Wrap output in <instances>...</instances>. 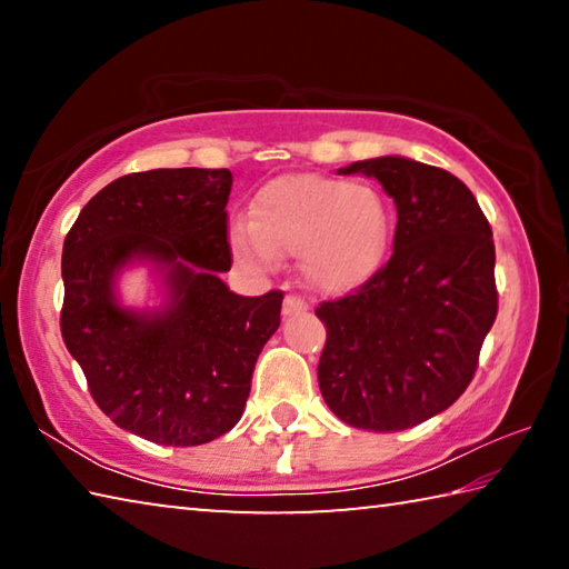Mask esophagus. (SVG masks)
Instances as JSON below:
<instances>
[{
  "mask_svg": "<svg viewBox=\"0 0 569 569\" xmlns=\"http://www.w3.org/2000/svg\"><path fill=\"white\" fill-rule=\"evenodd\" d=\"M308 311V303L303 301L301 296H296V293H288L286 298H283V313L286 316H293V313H306Z\"/></svg>",
  "mask_w": 569,
  "mask_h": 569,
  "instance_id": "1",
  "label": "esophagus"
}]
</instances>
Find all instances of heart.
<instances>
[{
	"label": "heart",
	"instance_id": "1",
	"mask_svg": "<svg viewBox=\"0 0 569 569\" xmlns=\"http://www.w3.org/2000/svg\"><path fill=\"white\" fill-rule=\"evenodd\" d=\"M391 228V210L377 188L291 176L261 188L250 206V223L230 228V246L258 271L298 256L303 281L313 291L343 296L379 273Z\"/></svg>",
	"mask_w": 569,
	"mask_h": 569
}]
</instances>
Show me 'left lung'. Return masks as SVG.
<instances>
[{
    "mask_svg": "<svg viewBox=\"0 0 569 569\" xmlns=\"http://www.w3.org/2000/svg\"><path fill=\"white\" fill-rule=\"evenodd\" d=\"M343 176L377 178L397 203L393 253L369 283L323 301V401L366 431H401L449 409L475 379L497 319L495 240L451 172L387 156Z\"/></svg>",
    "mask_w": 569,
    "mask_h": 569,
    "instance_id": "obj_1",
    "label": "left lung"
}]
</instances>
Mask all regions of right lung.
<instances>
[{
	"label": "right lung",
	"mask_w": 569,
	"mask_h": 569,
	"mask_svg": "<svg viewBox=\"0 0 569 569\" xmlns=\"http://www.w3.org/2000/svg\"><path fill=\"white\" fill-rule=\"evenodd\" d=\"M228 168L130 172L94 196L64 238L60 329L98 407L162 447H198L243 417L258 353L281 323V291L238 296L230 271ZM156 262L158 312H132L113 278Z\"/></svg>",
	"instance_id": "add662e5"
}]
</instances>
